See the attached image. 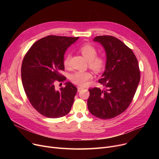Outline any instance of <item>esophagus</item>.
I'll use <instances>...</instances> for the list:
<instances>
[{
  "label": "esophagus",
  "instance_id": "1",
  "mask_svg": "<svg viewBox=\"0 0 159 159\" xmlns=\"http://www.w3.org/2000/svg\"><path fill=\"white\" fill-rule=\"evenodd\" d=\"M77 89H78V91H81L82 89H83V88H81V87H78Z\"/></svg>",
  "mask_w": 159,
  "mask_h": 159
}]
</instances>
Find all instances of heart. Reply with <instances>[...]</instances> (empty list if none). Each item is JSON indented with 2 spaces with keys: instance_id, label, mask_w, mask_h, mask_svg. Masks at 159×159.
<instances>
[{
  "instance_id": "1",
  "label": "heart",
  "mask_w": 159,
  "mask_h": 159,
  "mask_svg": "<svg viewBox=\"0 0 159 159\" xmlns=\"http://www.w3.org/2000/svg\"><path fill=\"white\" fill-rule=\"evenodd\" d=\"M80 51L86 59L88 61L90 68L95 72L99 73L102 71L105 66L104 58L101 56H97V49L92 45L86 44L80 48ZM70 60V54L67 53L64 58L63 64L67 68L68 67ZM93 75L90 71H76L71 75V80L79 86H85L88 81L92 79Z\"/></svg>"
}]
</instances>
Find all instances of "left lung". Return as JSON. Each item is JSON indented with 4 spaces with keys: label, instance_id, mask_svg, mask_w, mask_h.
Wrapping results in <instances>:
<instances>
[{
    "label": "left lung",
    "instance_id": "8db88e82",
    "mask_svg": "<svg viewBox=\"0 0 159 159\" xmlns=\"http://www.w3.org/2000/svg\"><path fill=\"white\" fill-rule=\"evenodd\" d=\"M106 53V70L98 82L103 89H89V112L101 119H110L126 110L137 91L140 79L139 66L132 50L117 38L97 36Z\"/></svg>",
    "mask_w": 159,
    "mask_h": 159
}]
</instances>
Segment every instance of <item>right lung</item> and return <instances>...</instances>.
I'll return each mask as SVG.
<instances>
[{"instance_id":"1","label":"right lung","mask_w":159,"mask_h":159,"mask_svg":"<svg viewBox=\"0 0 159 159\" xmlns=\"http://www.w3.org/2000/svg\"><path fill=\"white\" fill-rule=\"evenodd\" d=\"M77 37L49 35L33 44L25 55L21 67L23 88L32 106L48 118H60L71 110L77 88L70 82L59 91L55 82H64L61 73L66 50Z\"/></svg>"}]
</instances>
